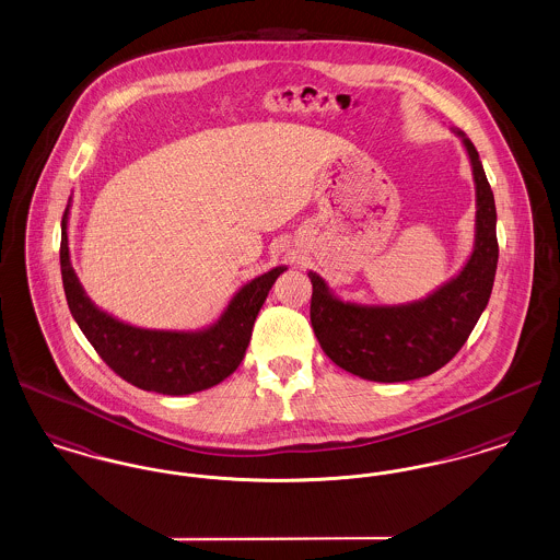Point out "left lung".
I'll use <instances>...</instances> for the list:
<instances>
[{
	"mask_svg": "<svg viewBox=\"0 0 560 560\" xmlns=\"http://www.w3.org/2000/svg\"><path fill=\"white\" fill-rule=\"evenodd\" d=\"M452 132L468 153L477 192L475 247L455 277L413 302L361 304L338 298L308 270L311 323L320 348L338 368L363 380L407 382L441 370L487 308L498 268L495 201L472 140L457 128Z\"/></svg>",
	"mask_w": 560,
	"mask_h": 560,
	"instance_id": "obj_1",
	"label": "left lung"
}]
</instances>
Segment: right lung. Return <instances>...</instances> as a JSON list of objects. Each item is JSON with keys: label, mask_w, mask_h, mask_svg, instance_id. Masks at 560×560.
Segmentation results:
<instances>
[{"label": "right lung", "mask_w": 560, "mask_h": 560, "mask_svg": "<svg viewBox=\"0 0 560 560\" xmlns=\"http://www.w3.org/2000/svg\"><path fill=\"white\" fill-rule=\"evenodd\" d=\"M69 208L60 224V272L69 311L83 336L117 375L142 390L183 397L212 388L240 368L268 292L288 267L245 283L212 325L195 331L147 329L101 311L83 290L69 254Z\"/></svg>", "instance_id": "1"}]
</instances>
